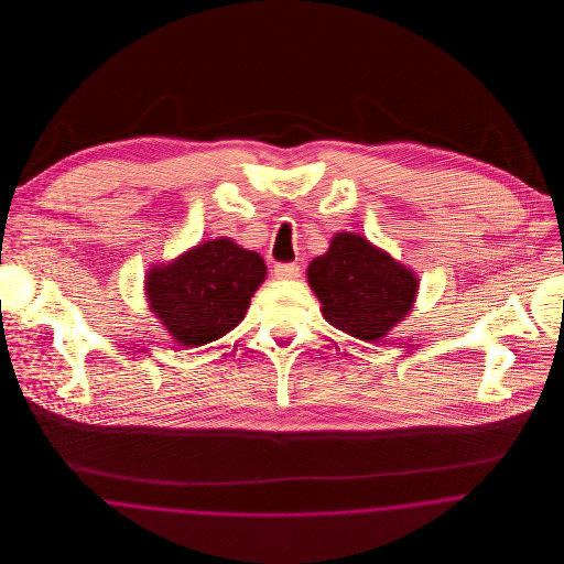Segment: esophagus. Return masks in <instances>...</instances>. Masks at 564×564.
<instances>
[{"instance_id": "34e87169", "label": "esophagus", "mask_w": 564, "mask_h": 564, "mask_svg": "<svg viewBox=\"0 0 564 564\" xmlns=\"http://www.w3.org/2000/svg\"><path fill=\"white\" fill-rule=\"evenodd\" d=\"M273 275L278 280H295V278H300V264H295V262H280V264H275Z\"/></svg>"}]
</instances>
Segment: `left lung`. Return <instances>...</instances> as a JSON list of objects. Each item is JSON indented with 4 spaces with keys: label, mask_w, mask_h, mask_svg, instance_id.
<instances>
[{
    "label": "left lung",
    "mask_w": 564,
    "mask_h": 564,
    "mask_svg": "<svg viewBox=\"0 0 564 564\" xmlns=\"http://www.w3.org/2000/svg\"><path fill=\"white\" fill-rule=\"evenodd\" d=\"M325 322L360 340H380L410 313L419 280L360 235L338 232L308 264Z\"/></svg>",
    "instance_id": "left-lung-1"
}]
</instances>
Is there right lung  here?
Listing matches in <instances>:
<instances>
[{"mask_svg": "<svg viewBox=\"0 0 564 564\" xmlns=\"http://www.w3.org/2000/svg\"><path fill=\"white\" fill-rule=\"evenodd\" d=\"M267 275L264 260L230 239L202 242L169 264L150 269V311L175 343L199 347L242 322Z\"/></svg>", "mask_w": 564, "mask_h": 564, "instance_id": "right-lung-1", "label": "right lung"}]
</instances>
